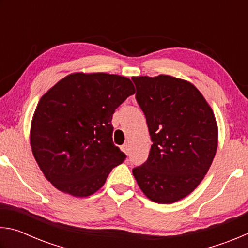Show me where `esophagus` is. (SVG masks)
<instances>
[{
	"mask_svg": "<svg viewBox=\"0 0 248 248\" xmlns=\"http://www.w3.org/2000/svg\"><path fill=\"white\" fill-rule=\"evenodd\" d=\"M121 150H123L125 154L129 155V153H130V146H129L128 143H124L123 146H121Z\"/></svg>",
	"mask_w": 248,
	"mask_h": 248,
	"instance_id": "34e87169",
	"label": "esophagus"
}]
</instances>
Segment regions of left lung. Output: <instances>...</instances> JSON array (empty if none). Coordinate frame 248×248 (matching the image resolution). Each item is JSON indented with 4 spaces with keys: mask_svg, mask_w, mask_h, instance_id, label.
Returning <instances> with one entry per match:
<instances>
[{
    "mask_svg": "<svg viewBox=\"0 0 248 248\" xmlns=\"http://www.w3.org/2000/svg\"><path fill=\"white\" fill-rule=\"evenodd\" d=\"M153 144L132 170L140 189L156 203H173L194 191L217 148L212 108L190 82L170 75L133 77Z\"/></svg>",
    "mask_w": 248,
    "mask_h": 248,
    "instance_id": "left-lung-1",
    "label": "left lung"
}]
</instances>
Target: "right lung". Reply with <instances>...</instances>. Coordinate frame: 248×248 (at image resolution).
Masks as SVG:
<instances>
[{
    "label": "right lung",
    "mask_w": 248,
    "mask_h": 248,
    "mask_svg": "<svg viewBox=\"0 0 248 248\" xmlns=\"http://www.w3.org/2000/svg\"><path fill=\"white\" fill-rule=\"evenodd\" d=\"M130 78L72 73L43 95L31 125L33 157L45 177L74 197L93 195L127 157L112 142V115L133 95Z\"/></svg>",
    "instance_id": "add662e5"
}]
</instances>
